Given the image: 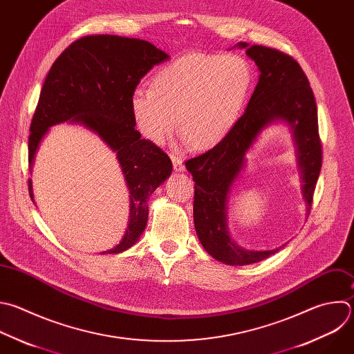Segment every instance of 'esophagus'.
Returning a JSON list of instances; mask_svg holds the SVG:
<instances>
[{"mask_svg":"<svg viewBox=\"0 0 354 354\" xmlns=\"http://www.w3.org/2000/svg\"><path fill=\"white\" fill-rule=\"evenodd\" d=\"M171 158H172V164H174V169L175 171H178V172H180V171H183L185 169V165H183V160L180 158V157H178V156H171Z\"/></svg>","mask_w":354,"mask_h":354,"instance_id":"1","label":"esophagus"}]
</instances>
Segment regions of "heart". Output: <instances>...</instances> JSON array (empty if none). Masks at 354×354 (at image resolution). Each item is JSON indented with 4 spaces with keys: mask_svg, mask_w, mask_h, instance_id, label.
Returning <instances> with one entry per match:
<instances>
[{
    "mask_svg": "<svg viewBox=\"0 0 354 354\" xmlns=\"http://www.w3.org/2000/svg\"><path fill=\"white\" fill-rule=\"evenodd\" d=\"M252 83V65L242 55L187 54L161 68L153 87L138 86L131 109L150 142L162 145L179 124L185 140L209 149L238 121Z\"/></svg>",
    "mask_w": 354,
    "mask_h": 354,
    "instance_id": "heart-1",
    "label": "heart"
}]
</instances>
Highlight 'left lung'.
<instances>
[{"label":"left lung","instance_id":"obj_1","mask_svg":"<svg viewBox=\"0 0 354 354\" xmlns=\"http://www.w3.org/2000/svg\"><path fill=\"white\" fill-rule=\"evenodd\" d=\"M260 69L259 83L245 113L230 132L207 153L187 160L186 168L194 180L193 219L198 241L215 260L227 266H249L268 259L274 250L254 252L241 248L229 236L226 223L227 194L245 165L248 150L264 128L286 122L296 145L303 179V197L310 209L322 165L317 104L308 79L288 54L238 43ZM285 246V245H283Z\"/></svg>","mask_w":354,"mask_h":354}]
</instances>
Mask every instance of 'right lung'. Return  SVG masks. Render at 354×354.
<instances>
[{
    "label": "right lung",
    "instance_id": "1",
    "mask_svg": "<svg viewBox=\"0 0 354 354\" xmlns=\"http://www.w3.org/2000/svg\"><path fill=\"white\" fill-rule=\"evenodd\" d=\"M169 55L154 44L111 35L84 36L73 41L53 64L33 115L29 136V171L48 129L75 122L86 127L116 153L129 189V219L125 236L113 249H131L146 227L147 198L172 172L169 157L135 129L131 97L140 79ZM29 194L33 200L32 179Z\"/></svg>",
    "mask_w": 354,
    "mask_h": 354
}]
</instances>
